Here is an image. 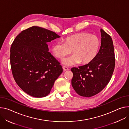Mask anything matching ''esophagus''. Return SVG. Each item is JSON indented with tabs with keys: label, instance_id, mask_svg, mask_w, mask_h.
Instances as JSON below:
<instances>
[{
	"label": "esophagus",
	"instance_id": "esophagus-1",
	"mask_svg": "<svg viewBox=\"0 0 129 129\" xmlns=\"http://www.w3.org/2000/svg\"><path fill=\"white\" fill-rule=\"evenodd\" d=\"M63 70H64V71H68V70H69V69L67 67H66V66H63Z\"/></svg>",
	"mask_w": 129,
	"mask_h": 129
}]
</instances>
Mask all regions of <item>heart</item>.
Instances as JSON below:
<instances>
[{
  "mask_svg": "<svg viewBox=\"0 0 129 129\" xmlns=\"http://www.w3.org/2000/svg\"><path fill=\"white\" fill-rule=\"evenodd\" d=\"M100 46L99 38L87 32H81L66 38L64 43L58 42L54 44L51 50L55 57L62 59L66 55L73 54L63 60L67 66L90 62L96 56Z\"/></svg>",
  "mask_w": 129,
  "mask_h": 129,
  "instance_id": "1",
  "label": "heart"
}]
</instances>
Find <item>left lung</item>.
Segmentation results:
<instances>
[{"label":"left lung","mask_w":129,"mask_h":129,"mask_svg":"<svg viewBox=\"0 0 129 129\" xmlns=\"http://www.w3.org/2000/svg\"><path fill=\"white\" fill-rule=\"evenodd\" d=\"M101 46L95 57L88 64L73 67L72 85L81 96L90 97L100 92L110 82L115 64L113 41L103 29Z\"/></svg>","instance_id":"obj_1"}]
</instances>
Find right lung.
Here are the masks:
<instances>
[{
  "label": "right lung",
  "mask_w": 129,
  "mask_h": 129,
  "mask_svg": "<svg viewBox=\"0 0 129 129\" xmlns=\"http://www.w3.org/2000/svg\"><path fill=\"white\" fill-rule=\"evenodd\" d=\"M55 32L38 26L22 31L10 49L13 76L19 87L36 98L47 96L63 72L60 63L48 51V42L59 38Z\"/></svg>",
  "instance_id": "1"
}]
</instances>
